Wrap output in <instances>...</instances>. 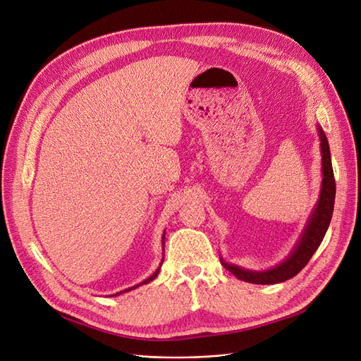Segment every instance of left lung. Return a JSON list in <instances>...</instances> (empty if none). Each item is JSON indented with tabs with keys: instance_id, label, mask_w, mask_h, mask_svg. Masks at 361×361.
I'll use <instances>...</instances> for the list:
<instances>
[{
	"instance_id": "1",
	"label": "left lung",
	"mask_w": 361,
	"mask_h": 361,
	"mask_svg": "<svg viewBox=\"0 0 361 361\" xmlns=\"http://www.w3.org/2000/svg\"><path fill=\"white\" fill-rule=\"evenodd\" d=\"M317 137L321 141V154H322V182L319 198H317L314 207L312 208L310 214L303 226L299 239L295 240L294 246L288 252V255L277 265H274L268 269H247L239 267L236 264L227 262L220 255L221 265L228 269L233 275L242 281L252 284H279L286 280L293 279L298 275L309 262L316 249L319 247L325 233L329 227L332 213H334V201H335V179L332 172L331 163V152L328 138L324 130L317 125Z\"/></svg>"
}]
</instances>
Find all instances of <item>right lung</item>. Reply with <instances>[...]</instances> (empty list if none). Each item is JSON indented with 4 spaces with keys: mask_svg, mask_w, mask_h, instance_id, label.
<instances>
[{
    "mask_svg": "<svg viewBox=\"0 0 361 361\" xmlns=\"http://www.w3.org/2000/svg\"><path fill=\"white\" fill-rule=\"evenodd\" d=\"M164 236H166V231H163V238H161V245H163V252H164ZM163 259H164V253H163ZM163 259H161V262H160V265H159V268L150 275V277L148 279H145L144 281H141V283H138V284H135V286H133V287H128V288H125V290H122V291H118L116 294H112V295H119V294H123V293H128V291H131V290H134V288H137V287H140V286H142V284H148L150 281H153L157 275H159V272H160V268H161V264H163Z\"/></svg>",
    "mask_w": 361,
    "mask_h": 361,
    "instance_id": "1",
    "label": "right lung"
}]
</instances>
